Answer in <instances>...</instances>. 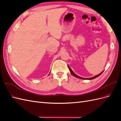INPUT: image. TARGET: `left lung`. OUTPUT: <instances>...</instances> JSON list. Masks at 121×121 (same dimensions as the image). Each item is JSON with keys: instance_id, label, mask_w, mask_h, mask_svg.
Masks as SVG:
<instances>
[{"instance_id": "obj_1", "label": "left lung", "mask_w": 121, "mask_h": 121, "mask_svg": "<svg viewBox=\"0 0 121 121\" xmlns=\"http://www.w3.org/2000/svg\"><path fill=\"white\" fill-rule=\"evenodd\" d=\"M68 68H69V70H70V72H71V73L74 76H75V77H77V78H80V79H87V80H91V79H95V78H97V77H98V76H99L102 73V72L103 71H102V72H101V73H100L99 74H98V75H96V76H94V77H91V78H82V77H80V76H77V75H76L74 73V72L72 70V69H71L70 68V67L69 66H68Z\"/></svg>"}]
</instances>
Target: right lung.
I'll return each instance as SVG.
<instances>
[{"mask_svg":"<svg viewBox=\"0 0 121 121\" xmlns=\"http://www.w3.org/2000/svg\"><path fill=\"white\" fill-rule=\"evenodd\" d=\"M50 73H49V74H48V75H49V74H50Z\"/></svg>","mask_w":121,"mask_h":121,"instance_id":"right-lung-1","label":"right lung"}]
</instances>
